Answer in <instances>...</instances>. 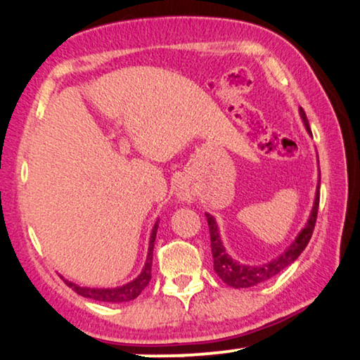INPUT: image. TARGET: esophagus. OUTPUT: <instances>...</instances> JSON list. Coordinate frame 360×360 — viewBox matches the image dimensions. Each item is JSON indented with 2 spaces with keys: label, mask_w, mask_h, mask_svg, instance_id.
<instances>
[{
  "label": "esophagus",
  "mask_w": 360,
  "mask_h": 360,
  "mask_svg": "<svg viewBox=\"0 0 360 360\" xmlns=\"http://www.w3.org/2000/svg\"><path fill=\"white\" fill-rule=\"evenodd\" d=\"M176 196H179V198L184 200V201H190L191 196H193V191H191L188 186L181 185V186H179V193H176Z\"/></svg>",
  "instance_id": "1"
}]
</instances>
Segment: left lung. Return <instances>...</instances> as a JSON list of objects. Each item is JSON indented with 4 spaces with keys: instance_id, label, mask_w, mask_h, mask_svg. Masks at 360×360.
Segmentation results:
<instances>
[{
    "instance_id": "1",
    "label": "left lung",
    "mask_w": 360,
    "mask_h": 360,
    "mask_svg": "<svg viewBox=\"0 0 360 360\" xmlns=\"http://www.w3.org/2000/svg\"><path fill=\"white\" fill-rule=\"evenodd\" d=\"M300 115H302L304 126H307V129L309 131V124L303 108H300ZM318 208H319V184L316 188V198H314L311 214H309L308 223L304 224L302 233L297 236V239L290 244V248L285 250L283 254H280V257L274 259L272 262L262 264V265H244L233 260V257L226 252L223 243H221L218 226H216L214 218L211 214H206V219H208V226H210L211 254H213L214 272L218 274V277L223 280L226 285H229V287H234V288H249V287H254V285L267 282L269 278H274L275 275L282 272L283 269H287L290 264H293L295 260L298 259V255L302 254L304 248L308 245L309 239H311L313 236L314 224H316Z\"/></svg>"
}]
</instances>
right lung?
<instances>
[{"label": "right lung", "instance_id": "1", "mask_svg": "<svg viewBox=\"0 0 360 360\" xmlns=\"http://www.w3.org/2000/svg\"><path fill=\"white\" fill-rule=\"evenodd\" d=\"M157 228L159 224L155 223L154 229H152V236H150V243H149V254H147V260L144 269L139 277L132 282L122 285V287L117 288H86V287H78V285L68 282V280H63L68 287H70L73 292L82 295V297L90 298V300H96V302H106V303H124V302H131L136 297H139L142 290H144L147 285L150 282V269H152V254H154V243H155V234H157Z\"/></svg>", "mask_w": 360, "mask_h": 360}]
</instances>
